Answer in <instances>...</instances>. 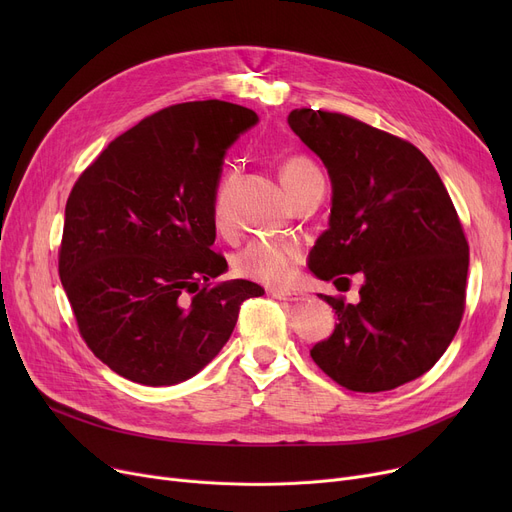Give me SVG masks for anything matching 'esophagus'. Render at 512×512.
Returning a JSON list of instances; mask_svg holds the SVG:
<instances>
[{
    "instance_id": "34e87169",
    "label": "esophagus",
    "mask_w": 512,
    "mask_h": 512,
    "mask_svg": "<svg viewBox=\"0 0 512 512\" xmlns=\"http://www.w3.org/2000/svg\"><path fill=\"white\" fill-rule=\"evenodd\" d=\"M270 294H272L274 299H278V301H297V299H299V294H297V292L282 290V288H272V290H270Z\"/></svg>"
}]
</instances>
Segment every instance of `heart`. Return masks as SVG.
<instances>
[{
    "label": "heart",
    "mask_w": 512,
    "mask_h": 512,
    "mask_svg": "<svg viewBox=\"0 0 512 512\" xmlns=\"http://www.w3.org/2000/svg\"><path fill=\"white\" fill-rule=\"evenodd\" d=\"M282 182L288 193L297 201L305 195L311 184L321 180V174L313 161L305 155H290L280 166ZM236 182V172L230 170L218 184L213 197V222L220 230L230 226V193ZM301 261V249L292 240L280 238H253L234 259V270L238 276L265 282V284H284L292 278L294 270Z\"/></svg>",
    "instance_id": "heart-1"
}]
</instances>
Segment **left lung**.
Segmentation results:
<instances>
[{"label":"left lung","instance_id":"1","mask_svg":"<svg viewBox=\"0 0 512 512\" xmlns=\"http://www.w3.org/2000/svg\"><path fill=\"white\" fill-rule=\"evenodd\" d=\"M288 124L332 180L330 226L309 253L311 272L365 278L357 305L319 294L338 324L311 359L346 390H394L432 369L461 326L469 245L459 213L409 141L311 107L292 110Z\"/></svg>","mask_w":512,"mask_h":512}]
</instances>
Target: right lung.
I'll return each mask as SVG.
<instances>
[{"instance_id":"add662e5","label":"right lung","mask_w":512,"mask_h":512,"mask_svg":"<svg viewBox=\"0 0 512 512\" xmlns=\"http://www.w3.org/2000/svg\"><path fill=\"white\" fill-rule=\"evenodd\" d=\"M257 122L247 107L186 101L143 118L78 176L58 270L80 336L122 378L172 386L228 342L240 305L261 297L213 253V197L226 149Z\"/></svg>"}]
</instances>
